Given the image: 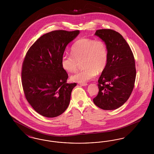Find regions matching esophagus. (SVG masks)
<instances>
[{
    "instance_id": "obj_1",
    "label": "esophagus",
    "mask_w": 154,
    "mask_h": 154,
    "mask_svg": "<svg viewBox=\"0 0 154 154\" xmlns=\"http://www.w3.org/2000/svg\"><path fill=\"white\" fill-rule=\"evenodd\" d=\"M81 86H87L88 84H87V83H80V84H79Z\"/></svg>"
}]
</instances>
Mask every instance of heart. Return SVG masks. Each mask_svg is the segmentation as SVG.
<instances>
[{
	"mask_svg": "<svg viewBox=\"0 0 154 154\" xmlns=\"http://www.w3.org/2000/svg\"><path fill=\"white\" fill-rule=\"evenodd\" d=\"M83 60L84 68L70 77V80L79 83H85L95 78L97 74L105 69L108 60L107 49L101 40L83 38L75 43L72 54H64L61 60L62 68L68 73L76 70L79 62Z\"/></svg>",
	"mask_w": 154,
	"mask_h": 154,
	"instance_id": "b5f03b06",
	"label": "heart"
}]
</instances>
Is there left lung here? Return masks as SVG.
<instances>
[{
  "instance_id": "obj_1",
  "label": "left lung",
  "mask_w": 154,
  "mask_h": 154,
  "mask_svg": "<svg viewBox=\"0 0 154 154\" xmlns=\"http://www.w3.org/2000/svg\"><path fill=\"white\" fill-rule=\"evenodd\" d=\"M95 35L106 45L108 60L99 79V92L93 101L103 110H116L132 94L136 75L134 58L129 45L117 32L97 30Z\"/></svg>"
}]
</instances>
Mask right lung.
Instances as JSON below:
<instances>
[{
    "mask_svg": "<svg viewBox=\"0 0 154 154\" xmlns=\"http://www.w3.org/2000/svg\"><path fill=\"white\" fill-rule=\"evenodd\" d=\"M79 33L52 31L38 38L26 54L21 73L23 92L33 109L44 117H58L69 105L77 84L66 83L68 74L61 60L67 45Z\"/></svg>",
    "mask_w": 154,
    "mask_h": 154,
    "instance_id": "1",
    "label": "right lung"
}]
</instances>
